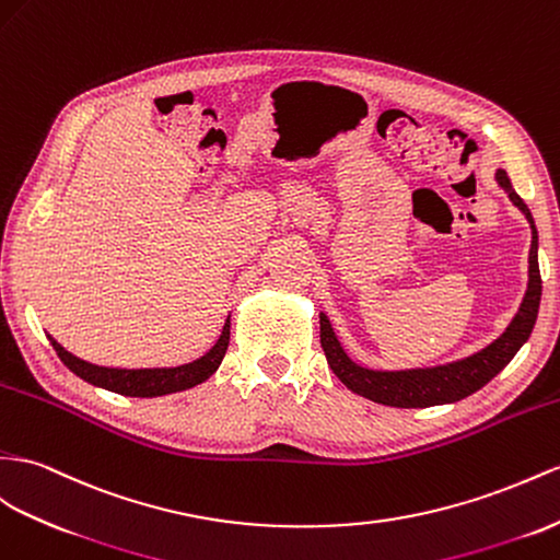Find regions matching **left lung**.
<instances>
[{
  "label": "left lung",
  "instance_id": "left-lung-1",
  "mask_svg": "<svg viewBox=\"0 0 560 560\" xmlns=\"http://www.w3.org/2000/svg\"><path fill=\"white\" fill-rule=\"evenodd\" d=\"M499 184L518 206L533 226V246H529V281L523 298V305L515 314L509 328L501 334L492 346L482 348L480 352L466 357L452 364L430 366V369H407V371H374L354 364L334 334L331 324H328L326 314H319V338L326 354L328 366L334 374L348 385V388L366 399H374L378 405L388 407H402V409H417V407H433V405H447L458 402L476 390H480L485 383H490L501 369H504L515 352L523 348V342L529 338L537 322L539 300H541V277H539V262H537V229L535 220L529 214L525 200L515 194L511 179L504 170L497 172Z\"/></svg>",
  "mask_w": 560,
  "mask_h": 560
}]
</instances>
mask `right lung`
I'll list each match as a JSON object with an SVG mask.
<instances>
[{"label":"right lung","mask_w":560,"mask_h":560,"mask_svg":"<svg viewBox=\"0 0 560 560\" xmlns=\"http://www.w3.org/2000/svg\"><path fill=\"white\" fill-rule=\"evenodd\" d=\"M49 340H51L56 354L61 357V362L82 381L98 385V388H104V390L125 395V397H161V395H170V393L189 390V388H194V385L203 383L206 378H210L214 374V371H218V366L224 360V352L229 348V319L224 322L222 336L218 342H214L212 350H208L196 362L172 366V369L96 366V364L84 362V360H80V357L63 350L51 336H49Z\"/></svg>","instance_id":"obj_1"}]
</instances>
